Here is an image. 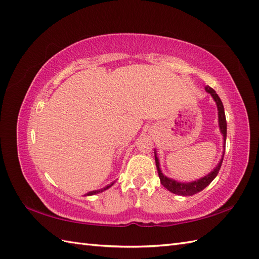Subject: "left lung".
Segmentation results:
<instances>
[{
  "instance_id": "8db88e82",
  "label": "left lung",
  "mask_w": 259,
  "mask_h": 259,
  "mask_svg": "<svg viewBox=\"0 0 259 259\" xmlns=\"http://www.w3.org/2000/svg\"><path fill=\"white\" fill-rule=\"evenodd\" d=\"M205 90L210 93L211 97L213 98V100L216 101L217 103V108H218V119H219V128H221L222 134L224 136V147L226 146V136H227V122H226V115H225V110H224V106H223V102L221 100V98L218 97V95L216 93L212 88H210L209 85L205 87ZM225 153V152H224ZM155 159H156V166H157V170H158V175H159V178H160V183L161 185L164 187V188L168 189L169 191L174 192L176 195H180V196H192L197 194V192L201 191L202 189H205L206 187L211 183V181L216 178V176L218 175L219 170H221L222 167V162H223V159L221 162L218 163V166L213 169V171H211L209 175L205 176V177L197 180V181H192V183H178V181H176L174 179H170L167 178L166 176H163V174L161 172L160 168H159V160L156 156V152H155Z\"/></svg>"
}]
</instances>
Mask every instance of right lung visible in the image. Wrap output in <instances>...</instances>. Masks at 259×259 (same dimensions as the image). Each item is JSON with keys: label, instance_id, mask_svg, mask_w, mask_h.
Returning <instances> with one entry per match:
<instances>
[{"label": "right lung", "instance_id": "1", "mask_svg": "<svg viewBox=\"0 0 259 259\" xmlns=\"http://www.w3.org/2000/svg\"><path fill=\"white\" fill-rule=\"evenodd\" d=\"M113 185V183L112 184H110V185H108V186H106V187H104V188H102V189H99V190H93V191H89V192H88V196H91V195H96V194H98V192H102L103 190H106V189H108L109 188V187H111Z\"/></svg>", "mask_w": 259, "mask_h": 259}]
</instances>
